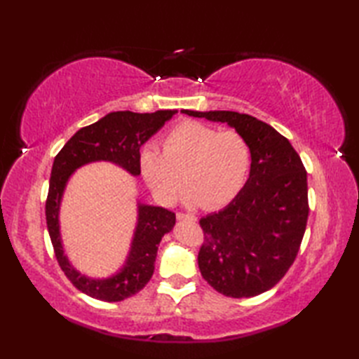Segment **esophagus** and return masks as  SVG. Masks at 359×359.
<instances>
[{"instance_id": "1", "label": "esophagus", "mask_w": 359, "mask_h": 359, "mask_svg": "<svg viewBox=\"0 0 359 359\" xmlns=\"http://www.w3.org/2000/svg\"><path fill=\"white\" fill-rule=\"evenodd\" d=\"M175 216H177V219L179 220H197V217L194 216V215H188V212H182V211H179V212H175Z\"/></svg>"}]
</instances>
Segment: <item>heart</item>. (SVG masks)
Returning a JSON list of instances; mask_svg holds the SVG:
<instances>
[{"label":"heart","instance_id":"b5f03b06","mask_svg":"<svg viewBox=\"0 0 359 359\" xmlns=\"http://www.w3.org/2000/svg\"><path fill=\"white\" fill-rule=\"evenodd\" d=\"M251 149L241 133L187 120L168 131L162 151L144 148L140 168L151 191L162 202L174 201L188 180L182 199L187 205L217 210L230 203L245 185Z\"/></svg>","mask_w":359,"mask_h":359}]
</instances>
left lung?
Listing matches in <instances>:
<instances>
[{
    "instance_id": "1",
    "label": "left lung",
    "mask_w": 359,
    "mask_h": 359,
    "mask_svg": "<svg viewBox=\"0 0 359 359\" xmlns=\"http://www.w3.org/2000/svg\"><path fill=\"white\" fill-rule=\"evenodd\" d=\"M233 126L251 149L247 184L224 210L199 220L197 256L203 279L230 297L273 288L299 253L309 219L307 171L299 154L270 125L234 111H182Z\"/></svg>"
}]
</instances>
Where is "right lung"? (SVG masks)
Segmentation results:
<instances>
[{
    "mask_svg": "<svg viewBox=\"0 0 359 359\" xmlns=\"http://www.w3.org/2000/svg\"><path fill=\"white\" fill-rule=\"evenodd\" d=\"M174 114L175 111H157L152 114L111 112L95 123L75 133L53 160L49 193L46 199V224L53 253L66 278L75 288L90 297L106 302H118L139 293L152 278L158 243L166 233L172 230L175 215L166 208L140 205L139 225L125 269L109 279H88L75 271L67 262L60 242L58 208L66 182L77 168L95 160H109L131 174L139 175L140 147Z\"/></svg>",
    "mask_w": 359,
    "mask_h": 359,
    "instance_id": "1",
    "label": "right lung"
}]
</instances>
